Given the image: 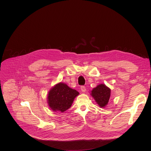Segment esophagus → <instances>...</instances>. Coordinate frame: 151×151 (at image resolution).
<instances>
[{"label": "esophagus", "mask_w": 151, "mask_h": 151, "mask_svg": "<svg viewBox=\"0 0 151 151\" xmlns=\"http://www.w3.org/2000/svg\"><path fill=\"white\" fill-rule=\"evenodd\" d=\"M81 90L82 92H85L86 91V87H84V86H82L81 87Z\"/></svg>", "instance_id": "esophagus-1"}]
</instances>
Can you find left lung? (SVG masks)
I'll return each mask as SVG.
<instances>
[{
    "instance_id": "left-lung-1",
    "label": "left lung",
    "mask_w": 151,
    "mask_h": 151,
    "mask_svg": "<svg viewBox=\"0 0 151 151\" xmlns=\"http://www.w3.org/2000/svg\"><path fill=\"white\" fill-rule=\"evenodd\" d=\"M111 92V90L109 87L105 84L101 83L92 90L90 95L100 107H104L108 104Z\"/></svg>"
}]
</instances>
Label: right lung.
<instances>
[{"label":"right lung","instance_id":"right-lung-1","mask_svg":"<svg viewBox=\"0 0 151 151\" xmlns=\"http://www.w3.org/2000/svg\"><path fill=\"white\" fill-rule=\"evenodd\" d=\"M79 94V92L70 88L67 84L59 82L49 91L48 104L54 112H64L70 108L74 99Z\"/></svg>","mask_w":151,"mask_h":151}]
</instances>
